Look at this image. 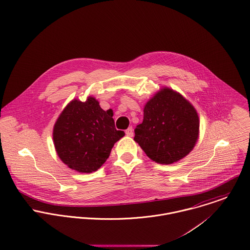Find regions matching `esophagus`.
I'll list each match as a JSON object with an SVG mask.
<instances>
[{"mask_svg": "<svg viewBox=\"0 0 250 250\" xmlns=\"http://www.w3.org/2000/svg\"><path fill=\"white\" fill-rule=\"evenodd\" d=\"M125 134L127 135V136H133V128L130 126V127H128L126 130H125Z\"/></svg>", "mask_w": 250, "mask_h": 250, "instance_id": "esophagus-1", "label": "esophagus"}]
</instances>
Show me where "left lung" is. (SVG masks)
Listing matches in <instances>:
<instances>
[{
    "label": "left lung",
    "mask_w": 250,
    "mask_h": 250,
    "mask_svg": "<svg viewBox=\"0 0 250 250\" xmlns=\"http://www.w3.org/2000/svg\"><path fill=\"white\" fill-rule=\"evenodd\" d=\"M134 140L151 160L172 164L188 155L199 136V117L181 94L163 88L144 107Z\"/></svg>",
    "instance_id": "obj_1"
}]
</instances>
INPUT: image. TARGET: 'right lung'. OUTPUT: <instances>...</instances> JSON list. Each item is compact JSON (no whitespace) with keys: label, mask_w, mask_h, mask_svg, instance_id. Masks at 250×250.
Wrapping results in <instances>:
<instances>
[{"label":"right lung","mask_w":250,"mask_h":250,"mask_svg":"<svg viewBox=\"0 0 250 250\" xmlns=\"http://www.w3.org/2000/svg\"><path fill=\"white\" fill-rule=\"evenodd\" d=\"M125 136L117 130L111 109L89 97L85 102L73 100L62 110L53 129L55 149L70 169L91 173L100 169L114 144Z\"/></svg>","instance_id":"1"}]
</instances>
